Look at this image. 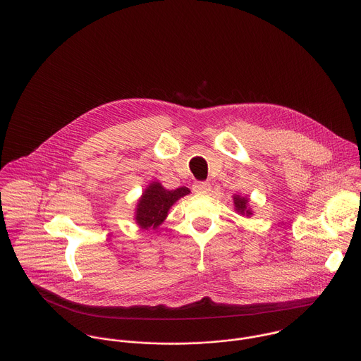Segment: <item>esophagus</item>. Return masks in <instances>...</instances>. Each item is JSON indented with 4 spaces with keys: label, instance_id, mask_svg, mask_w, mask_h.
Segmentation results:
<instances>
[{
    "label": "esophagus",
    "instance_id": "1",
    "mask_svg": "<svg viewBox=\"0 0 361 361\" xmlns=\"http://www.w3.org/2000/svg\"><path fill=\"white\" fill-rule=\"evenodd\" d=\"M192 190L195 192H208L211 190V185L207 181H195L192 185Z\"/></svg>",
    "mask_w": 361,
    "mask_h": 361
}]
</instances>
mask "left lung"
Wrapping results in <instances>:
<instances>
[{"instance_id":"1","label":"left lung","mask_w":361,"mask_h":361,"mask_svg":"<svg viewBox=\"0 0 361 361\" xmlns=\"http://www.w3.org/2000/svg\"><path fill=\"white\" fill-rule=\"evenodd\" d=\"M233 204H235V209L240 215H246V216L253 215V212L249 208V198L240 197V195H233Z\"/></svg>"}]
</instances>
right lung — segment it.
I'll list each match as a JSON object with an SVG mask.
<instances>
[{
	"instance_id": "add662e5",
	"label": "right lung",
	"mask_w": 361,
	"mask_h": 361,
	"mask_svg": "<svg viewBox=\"0 0 361 361\" xmlns=\"http://www.w3.org/2000/svg\"><path fill=\"white\" fill-rule=\"evenodd\" d=\"M187 194H190L187 187L166 190L160 183L153 181L137 201L136 224L142 229H157L164 222L173 204Z\"/></svg>"
}]
</instances>
